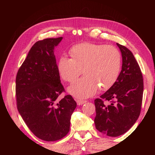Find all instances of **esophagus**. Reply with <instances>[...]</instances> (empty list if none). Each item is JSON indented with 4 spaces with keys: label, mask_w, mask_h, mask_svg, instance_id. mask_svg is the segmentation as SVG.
<instances>
[{
    "label": "esophagus",
    "mask_w": 155,
    "mask_h": 155,
    "mask_svg": "<svg viewBox=\"0 0 155 155\" xmlns=\"http://www.w3.org/2000/svg\"><path fill=\"white\" fill-rule=\"evenodd\" d=\"M87 101H83V100H77V103L78 105H81L84 103H85Z\"/></svg>",
    "instance_id": "esophagus-1"
}]
</instances>
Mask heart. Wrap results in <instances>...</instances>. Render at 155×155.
<instances>
[{
    "mask_svg": "<svg viewBox=\"0 0 155 155\" xmlns=\"http://www.w3.org/2000/svg\"><path fill=\"white\" fill-rule=\"evenodd\" d=\"M71 59L61 57L57 69L62 79L73 83L82 73L85 77L68 88V91L77 98L92 96L99 87L105 91L116 82L121 69L122 58L115 46L94 43L77 44L70 50Z\"/></svg>",
    "mask_w": 155,
    "mask_h": 155,
    "instance_id": "obj_1",
    "label": "heart"
}]
</instances>
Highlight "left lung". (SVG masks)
<instances>
[{"mask_svg":"<svg viewBox=\"0 0 155 155\" xmlns=\"http://www.w3.org/2000/svg\"><path fill=\"white\" fill-rule=\"evenodd\" d=\"M117 45L122 56L121 72L112 87L94 101L96 129L110 137L124 134L137 121L143 91L142 73L134 55L126 46Z\"/></svg>","mask_w":155,"mask_h":155,"instance_id":"1","label":"left lung"}]
</instances>
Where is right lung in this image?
Masks as SVG:
<instances>
[{"mask_svg": "<svg viewBox=\"0 0 155 155\" xmlns=\"http://www.w3.org/2000/svg\"><path fill=\"white\" fill-rule=\"evenodd\" d=\"M62 37L37 41L18 70L15 78L17 109L37 137L59 140L70 130V119L77 107L71 95L58 101L65 89L57 69L54 47Z\"/></svg>", "mask_w": 155, "mask_h": 155, "instance_id": "right-lung-1", "label": "right lung"}]
</instances>
